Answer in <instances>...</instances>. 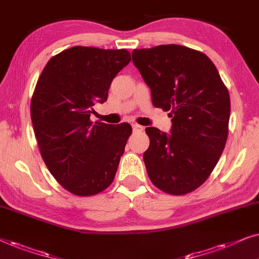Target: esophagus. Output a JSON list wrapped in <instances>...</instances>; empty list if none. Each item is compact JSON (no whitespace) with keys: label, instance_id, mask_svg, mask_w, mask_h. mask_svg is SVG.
I'll return each instance as SVG.
<instances>
[{"label":"esophagus","instance_id":"esophagus-1","mask_svg":"<svg viewBox=\"0 0 259 259\" xmlns=\"http://www.w3.org/2000/svg\"><path fill=\"white\" fill-rule=\"evenodd\" d=\"M133 130H134V133L143 132V126L139 125V124H133Z\"/></svg>","mask_w":259,"mask_h":259}]
</instances>
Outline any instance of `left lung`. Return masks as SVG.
Here are the masks:
<instances>
[{
	"label": "left lung",
	"instance_id": "obj_1",
	"mask_svg": "<svg viewBox=\"0 0 259 259\" xmlns=\"http://www.w3.org/2000/svg\"><path fill=\"white\" fill-rule=\"evenodd\" d=\"M154 106L170 111V135L146 129L150 181L171 195L195 191L218 163L229 135L230 95L207 55L180 45L133 51Z\"/></svg>",
	"mask_w": 259,
	"mask_h": 259
}]
</instances>
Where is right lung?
<instances>
[{
  "mask_svg": "<svg viewBox=\"0 0 259 259\" xmlns=\"http://www.w3.org/2000/svg\"><path fill=\"white\" fill-rule=\"evenodd\" d=\"M132 60L126 50L75 46L52 57L37 79L30 118L41 156L66 191L98 194L115 179L133 127L91 122L112 79Z\"/></svg>",
  "mask_w": 259,
  "mask_h": 259,
  "instance_id": "obj_1",
  "label": "right lung"
}]
</instances>
